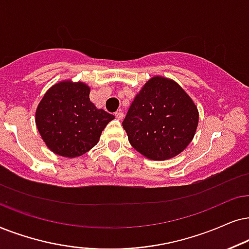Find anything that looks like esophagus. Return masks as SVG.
Wrapping results in <instances>:
<instances>
[{
    "instance_id": "1",
    "label": "esophagus",
    "mask_w": 249,
    "mask_h": 249,
    "mask_svg": "<svg viewBox=\"0 0 249 249\" xmlns=\"http://www.w3.org/2000/svg\"><path fill=\"white\" fill-rule=\"evenodd\" d=\"M115 116H116V118L118 119V121H123V118H124V114H123V112H122L121 110H119V111H116Z\"/></svg>"
}]
</instances>
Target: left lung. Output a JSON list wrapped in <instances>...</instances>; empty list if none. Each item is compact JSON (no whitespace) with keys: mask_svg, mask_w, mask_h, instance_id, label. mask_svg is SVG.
<instances>
[{"mask_svg":"<svg viewBox=\"0 0 249 249\" xmlns=\"http://www.w3.org/2000/svg\"><path fill=\"white\" fill-rule=\"evenodd\" d=\"M198 121L187 92L173 79L154 76L135 95L123 127L135 150L151 160H166L188 147Z\"/></svg>","mask_w":249,"mask_h":249,"instance_id":"obj_1","label":"left lung"}]
</instances>
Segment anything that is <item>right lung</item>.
Returning <instances> with one entry per match:
<instances>
[{"instance_id": "1", "label": "right lung", "mask_w": 249, "mask_h": 249, "mask_svg": "<svg viewBox=\"0 0 249 249\" xmlns=\"http://www.w3.org/2000/svg\"><path fill=\"white\" fill-rule=\"evenodd\" d=\"M90 86L66 79L52 85L39 101L35 122L53 154L75 158L91 150L115 118L90 101Z\"/></svg>"}]
</instances>
